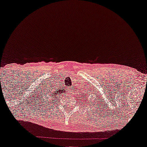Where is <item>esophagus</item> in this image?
Masks as SVG:
<instances>
[{"label": "esophagus", "instance_id": "34e87169", "mask_svg": "<svg viewBox=\"0 0 147 147\" xmlns=\"http://www.w3.org/2000/svg\"><path fill=\"white\" fill-rule=\"evenodd\" d=\"M72 90H73L72 89H67V91L69 92H71Z\"/></svg>", "mask_w": 147, "mask_h": 147}]
</instances>
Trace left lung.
<instances>
[{
	"instance_id": "8db88e82",
	"label": "left lung",
	"mask_w": 147,
	"mask_h": 147,
	"mask_svg": "<svg viewBox=\"0 0 147 147\" xmlns=\"http://www.w3.org/2000/svg\"><path fill=\"white\" fill-rule=\"evenodd\" d=\"M83 98H84V97H83ZM86 99H87V98H86ZM85 100H86V98H85Z\"/></svg>"
}]
</instances>
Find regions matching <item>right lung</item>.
Returning a JSON list of instances; mask_svg holds the SVG:
<instances>
[{"label":"right lung","mask_w":147,"mask_h":147,"mask_svg":"<svg viewBox=\"0 0 147 147\" xmlns=\"http://www.w3.org/2000/svg\"><path fill=\"white\" fill-rule=\"evenodd\" d=\"M55 87V86H53V88ZM65 91H63V90H57L56 89V88H53V89H51L50 90V91L49 92H47V95L45 94V100H47V102H49V98H51L52 100H53L54 99L55 100H57V98H59V96H60L61 95V94H63L65 92ZM54 102V101H53ZM50 104V103H49ZM49 104V103H48ZM50 105V104H49Z\"/></svg>","instance_id":"right-lung-1"}]
</instances>
